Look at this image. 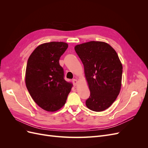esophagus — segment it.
Here are the masks:
<instances>
[{"instance_id":"esophagus-1","label":"esophagus","mask_w":148,"mask_h":148,"mask_svg":"<svg viewBox=\"0 0 148 148\" xmlns=\"http://www.w3.org/2000/svg\"><path fill=\"white\" fill-rule=\"evenodd\" d=\"M72 82H73V84L74 86H77V85L78 83V80L77 79H73Z\"/></svg>"}]
</instances>
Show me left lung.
I'll return each instance as SVG.
<instances>
[{
	"mask_svg": "<svg viewBox=\"0 0 148 148\" xmlns=\"http://www.w3.org/2000/svg\"><path fill=\"white\" fill-rule=\"evenodd\" d=\"M75 49L83 64L90 91L86 106L93 111L104 110L115 101L122 85L123 68L118 54L101 41L87 42Z\"/></svg>",
	"mask_w": 148,
	"mask_h": 148,
	"instance_id": "obj_1",
	"label": "left lung"
}]
</instances>
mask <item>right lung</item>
<instances>
[{"label": "right lung", "mask_w": 148, "mask_h": 148, "mask_svg": "<svg viewBox=\"0 0 148 148\" xmlns=\"http://www.w3.org/2000/svg\"><path fill=\"white\" fill-rule=\"evenodd\" d=\"M68 45L64 42L41 44L27 62L25 82L34 102L42 109L54 112L63 107L70 92L71 84L64 79L59 60Z\"/></svg>", "instance_id": "add662e5"}]
</instances>
